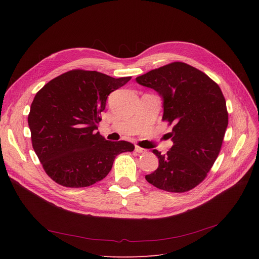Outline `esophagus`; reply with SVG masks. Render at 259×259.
<instances>
[{
	"label": "esophagus",
	"mask_w": 259,
	"mask_h": 259,
	"mask_svg": "<svg viewBox=\"0 0 259 259\" xmlns=\"http://www.w3.org/2000/svg\"><path fill=\"white\" fill-rule=\"evenodd\" d=\"M135 152H138V153H146L147 150H146V149H144V148L139 147V146H135Z\"/></svg>",
	"instance_id": "1"
}]
</instances>
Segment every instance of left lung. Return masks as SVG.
I'll use <instances>...</instances> for the list:
<instances>
[{
  "instance_id": "obj_1",
  "label": "left lung",
  "mask_w": 259,
  "mask_h": 259,
  "mask_svg": "<svg viewBox=\"0 0 259 259\" xmlns=\"http://www.w3.org/2000/svg\"><path fill=\"white\" fill-rule=\"evenodd\" d=\"M164 100L162 120L172 125L173 146L166 154L156 149L158 168L146 180L168 192L182 193L199 185L220 154L228 111L224 94L206 73L174 62L137 77Z\"/></svg>"
}]
</instances>
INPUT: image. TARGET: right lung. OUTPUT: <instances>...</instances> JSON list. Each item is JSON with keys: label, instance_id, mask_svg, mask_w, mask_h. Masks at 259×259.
I'll list each match as a JSON object with an SVG mask.
<instances>
[{"label": "right lung", "instance_id": "right-lung-1", "mask_svg": "<svg viewBox=\"0 0 259 259\" xmlns=\"http://www.w3.org/2000/svg\"><path fill=\"white\" fill-rule=\"evenodd\" d=\"M130 79L74 69L35 94L28 115L31 142L52 181L69 188L91 186L106 178L116 155L134 150L133 144L106 141L97 131L108 95Z\"/></svg>", "mask_w": 259, "mask_h": 259}]
</instances>
